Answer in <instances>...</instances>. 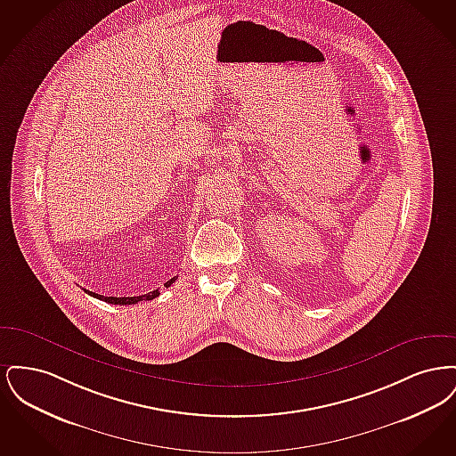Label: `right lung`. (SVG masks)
Here are the masks:
<instances>
[{"label":"right lung","mask_w":456,"mask_h":456,"mask_svg":"<svg viewBox=\"0 0 456 456\" xmlns=\"http://www.w3.org/2000/svg\"><path fill=\"white\" fill-rule=\"evenodd\" d=\"M174 282H175V277H173L171 281H167L166 287H169ZM86 292H87L88 296L97 297V299H101L104 303L119 304V305H130V304L140 303V301H152L155 297H159V294H160L159 289H155V290L149 292V294H143V296H136V297H106V296H101V294H95V292H90V290H86Z\"/></svg>","instance_id":"right-lung-1"}]
</instances>
